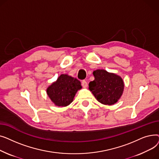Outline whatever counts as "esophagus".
<instances>
[{
  "label": "esophagus",
  "instance_id": "1",
  "mask_svg": "<svg viewBox=\"0 0 159 159\" xmlns=\"http://www.w3.org/2000/svg\"><path fill=\"white\" fill-rule=\"evenodd\" d=\"M82 86L83 88H87V86H88V83H87V82H86L85 80H83L82 81Z\"/></svg>",
  "mask_w": 159,
  "mask_h": 159
}]
</instances>
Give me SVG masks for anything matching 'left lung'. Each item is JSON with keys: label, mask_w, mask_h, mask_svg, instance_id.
<instances>
[{"label": "left lung", "mask_w": 159, "mask_h": 159, "mask_svg": "<svg viewBox=\"0 0 159 159\" xmlns=\"http://www.w3.org/2000/svg\"><path fill=\"white\" fill-rule=\"evenodd\" d=\"M95 80L89 84V89L97 101L105 105H113L122 95L124 84L122 79L104 70L93 72Z\"/></svg>", "instance_id": "obj_1"}]
</instances>
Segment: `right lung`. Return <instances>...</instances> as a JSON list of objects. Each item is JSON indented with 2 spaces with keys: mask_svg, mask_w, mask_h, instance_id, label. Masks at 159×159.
Instances as JSON below:
<instances>
[{
  "mask_svg": "<svg viewBox=\"0 0 159 159\" xmlns=\"http://www.w3.org/2000/svg\"><path fill=\"white\" fill-rule=\"evenodd\" d=\"M81 88L80 82L78 79L62 74L47 88L46 92L56 106L65 107L73 102L75 94Z\"/></svg>",
  "mask_w": 159,
  "mask_h": 159,
  "instance_id": "1",
  "label": "right lung"
}]
</instances>
